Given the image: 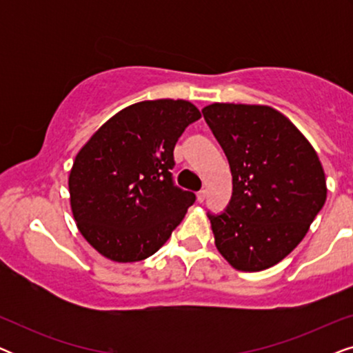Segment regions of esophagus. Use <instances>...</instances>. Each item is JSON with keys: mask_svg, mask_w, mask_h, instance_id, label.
<instances>
[{"mask_svg": "<svg viewBox=\"0 0 353 353\" xmlns=\"http://www.w3.org/2000/svg\"><path fill=\"white\" fill-rule=\"evenodd\" d=\"M207 197V191L205 190H201L199 192H197V202H204Z\"/></svg>", "mask_w": 353, "mask_h": 353, "instance_id": "34e87169", "label": "esophagus"}]
</instances>
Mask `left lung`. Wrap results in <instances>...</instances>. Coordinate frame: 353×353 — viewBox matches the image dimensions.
Masks as SVG:
<instances>
[{"label": "left lung", "mask_w": 353, "mask_h": 353, "mask_svg": "<svg viewBox=\"0 0 353 353\" xmlns=\"http://www.w3.org/2000/svg\"><path fill=\"white\" fill-rule=\"evenodd\" d=\"M230 162L233 196L209 214L215 245L239 272H262L292 252L326 201L318 154L270 105L214 103L202 109Z\"/></svg>", "instance_id": "8db88e82"}]
</instances>
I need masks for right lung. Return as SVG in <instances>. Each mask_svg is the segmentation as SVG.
Segmentation results:
<instances>
[{"mask_svg": "<svg viewBox=\"0 0 353 353\" xmlns=\"http://www.w3.org/2000/svg\"><path fill=\"white\" fill-rule=\"evenodd\" d=\"M201 119L185 99L132 104L110 117L77 154L69 175L77 228L112 262L156 254L196 196L173 185V149Z\"/></svg>", "mask_w": 353, "mask_h": 353, "instance_id": "1", "label": "right lung"}]
</instances>
